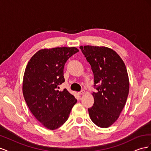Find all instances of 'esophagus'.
<instances>
[{
	"label": "esophagus",
	"mask_w": 151,
	"mask_h": 151,
	"mask_svg": "<svg viewBox=\"0 0 151 151\" xmlns=\"http://www.w3.org/2000/svg\"><path fill=\"white\" fill-rule=\"evenodd\" d=\"M78 93H79V95H82V94H83L85 93V91L84 90H81L80 92H79Z\"/></svg>",
	"instance_id": "esophagus-1"
}]
</instances>
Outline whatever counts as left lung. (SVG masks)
<instances>
[{
    "mask_svg": "<svg viewBox=\"0 0 151 151\" xmlns=\"http://www.w3.org/2000/svg\"><path fill=\"white\" fill-rule=\"evenodd\" d=\"M94 75L93 106L88 108L91 120L98 127L108 128L118 119L126 103L129 80L124 62L111 48L80 47Z\"/></svg>",
    "mask_w": 151,
    "mask_h": 151,
    "instance_id": "obj_1",
    "label": "left lung"
}]
</instances>
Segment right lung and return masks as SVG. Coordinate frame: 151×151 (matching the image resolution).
<instances>
[{
    "label": "right lung",
    "mask_w": 151,
    "mask_h": 151,
    "mask_svg": "<svg viewBox=\"0 0 151 151\" xmlns=\"http://www.w3.org/2000/svg\"><path fill=\"white\" fill-rule=\"evenodd\" d=\"M78 52L75 47L42 49L31 57L26 66L22 84L24 99L35 117L48 129L61 127L77 102L66 89H58L65 82L66 62Z\"/></svg>",
    "instance_id": "1"
}]
</instances>
